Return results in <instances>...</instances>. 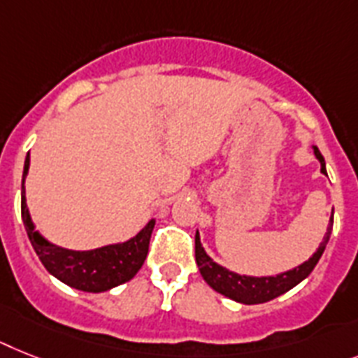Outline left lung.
Wrapping results in <instances>:
<instances>
[{"label":"left lung","instance_id":"left-lung-1","mask_svg":"<svg viewBox=\"0 0 358 358\" xmlns=\"http://www.w3.org/2000/svg\"><path fill=\"white\" fill-rule=\"evenodd\" d=\"M315 155L320 161L322 173H326V161L322 157V153L318 152V148H315ZM327 176V173H326ZM331 223H329V229H327L326 236H324V241L320 243L318 250L313 254L311 258L303 262L302 265H298L292 271L287 273H282L278 276H262V278H254V276H241V274H236L229 268L221 267L214 262V259L205 252L203 245L199 241V232L196 234V262L197 267L201 271V276L208 285H210L214 291L225 294L230 300H236L239 303H264L273 300V298L280 296L283 292H287L289 289H292L294 285L302 282L303 278H307L311 271L315 268V265L318 264V259L324 254L327 241H329V236H331V225H333V214H331Z\"/></svg>","mask_w":358,"mask_h":358}]
</instances>
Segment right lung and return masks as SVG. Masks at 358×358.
<instances>
[{"mask_svg": "<svg viewBox=\"0 0 358 358\" xmlns=\"http://www.w3.org/2000/svg\"><path fill=\"white\" fill-rule=\"evenodd\" d=\"M29 155L25 159L22 179V217L27 236L36 250L43 267L69 287L85 292H102L126 283L138 273L148 256L150 238L155 220H150L135 238L124 243L108 245L94 250H69L49 243L34 230L25 203V176L29 172Z\"/></svg>", "mask_w": 358, "mask_h": 358, "instance_id": "add662e5", "label": "right lung"}]
</instances>
